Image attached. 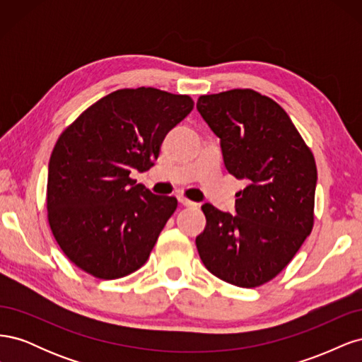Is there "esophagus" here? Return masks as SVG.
Returning <instances> with one entry per match:
<instances>
[{"label":"esophagus","mask_w":362,"mask_h":362,"mask_svg":"<svg viewBox=\"0 0 362 362\" xmlns=\"http://www.w3.org/2000/svg\"><path fill=\"white\" fill-rule=\"evenodd\" d=\"M178 202H180L181 205H184V206H193V205H194V202L189 201L187 198H184V196H180V198H178Z\"/></svg>","instance_id":"esophagus-1"}]
</instances>
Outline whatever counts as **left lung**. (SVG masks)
I'll return each mask as SVG.
<instances>
[{"mask_svg": "<svg viewBox=\"0 0 362 362\" xmlns=\"http://www.w3.org/2000/svg\"><path fill=\"white\" fill-rule=\"evenodd\" d=\"M196 108L221 139L228 172L245 180L235 213L204 204L196 247L214 276L237 287L269 282L287 267L314 226L317 168L284 108L252 89L199 96Z\"/></svg>", "mask_w": 362, "mask_h": 362, "instance_id": "1", "label": "left lung"}]
</instances>
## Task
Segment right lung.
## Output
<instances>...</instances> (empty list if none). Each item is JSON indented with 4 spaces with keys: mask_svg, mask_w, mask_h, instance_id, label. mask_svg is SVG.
Segmentation results:
<instances>
[{
    "mask_svg": "<svg viewBox=\"0 0 362 362\" xmlns=\"http://www.w3.org/2000/svg\"><path fill=\"white\" fill-rule=\"evenodd\" d=\"M189 95L119 89L60 134L48 166V223L63 254L98 279L145 264L178 201L129 177L158 158L169 131L193 110Z\"/></svg>",
    "mask_w": 362,
    "mask_h": 362,
    "instance_id": "add662e5",
    "label": "right lung"
}]
</instances>
